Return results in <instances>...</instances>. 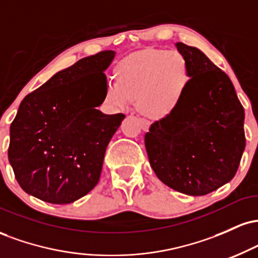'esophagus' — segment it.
<instances>
[{
    "label": "esophagus",
    "mask_w": 258,
    "mask_h": 258,
    "mask_svg": "<svg viewBox=\"0 0 258 258\" xmlns=\"http://www.w3.org/2000/svg\"><path fill=\"white\" fill-rule=\"evenodd\" d=\"M139 122H141V127L143 131H148L149 130V126H150V122L146 119H139Z\"/></svg>",
    "instance_id": "esophagus-1"
}]
</instances>
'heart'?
Here are the masks:
<instances>
[{
  "mask_svg": "<svg viewBox=\"0 0 258 258\" xmlns=\"http://www.w3.org/2000/svg\"><path fill=\"white\" fill-rule=\"evenodd\" d=\"M116 80H108L104 102L126 109L131 100L152 119H164L178 108L190 81V67L182 53L144 49L121 60Z\"/></svg>",
  "mask_w": 258,
  "mask_h": 258,
  "instance_id": "1",
  "label": "heart"
}]
</instances>
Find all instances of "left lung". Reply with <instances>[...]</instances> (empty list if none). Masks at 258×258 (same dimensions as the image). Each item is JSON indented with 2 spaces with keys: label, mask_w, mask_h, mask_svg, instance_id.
<instances>
[{
  "label": "left lung",
  "mask_w": 258,
  "mask_h": 258,
  "mask_svg": "<svg viewBox=\"0 0 258 258\" xmlns=\"http://www.w3.org/2000/svg\"><path fill=\"white\" fill-rule=\"evenodd\" d=\"M190 81L178 108L150 126L144 143L158 178L200 197L232 180L245 149V112L224 72L200 49L176 43Z\"/></svg>",
  "instance_id": "1"
}]
</instances>
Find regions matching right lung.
<instances>
[{"mask_svg":"<svg viewBox=\"0 0 258 258\" xmlns=\"http://www.w3.org/2000/svg\"><path fill=\"white\" fill-rule=\"evenodd\" d=\"M114 58V51H103L80 59L22 100L8 160L25 193L70 204L97 185L106 147L125 119L96 109L104 102V72Z\"/></svg>","mask_w":258,"mask_h":258,"instance_id":"obj_1","label":"right lung"}]
</instances>
